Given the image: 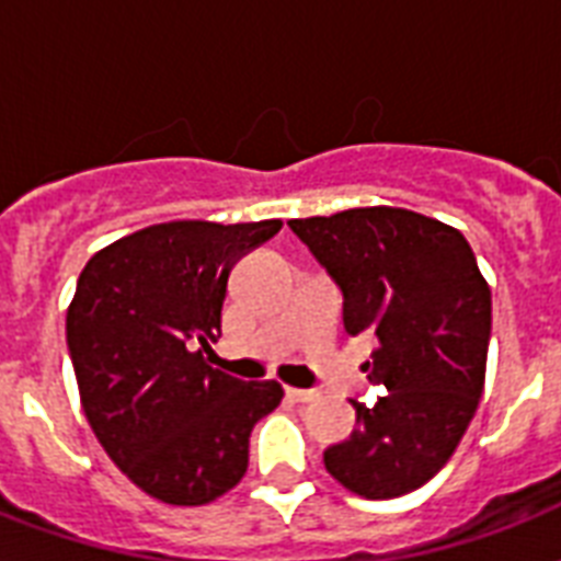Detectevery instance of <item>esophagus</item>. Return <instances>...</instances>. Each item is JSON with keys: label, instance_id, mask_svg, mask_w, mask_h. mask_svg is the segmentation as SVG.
I'll return each mask as SVG.
<instances>
[{"label": "esophagus", "instance_id": "34e87169", "mask_svg": "<svg viewBox=\"0 0 561 561\" xmlns=\"http://www.w3.org/2000/svg\"><path fill=\"white\" fill-rule=\"evenodd\" d=\"M285 392H288L290 401H311L317 396L314 390H299V387H288V390H285Z\"/></svg>", "mask_w": 561, "mask_h": 561}]
</instances>
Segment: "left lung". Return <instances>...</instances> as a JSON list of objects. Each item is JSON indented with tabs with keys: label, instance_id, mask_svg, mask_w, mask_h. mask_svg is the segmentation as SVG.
I'll return each instance as SVG.
<instances>
[{
	"label": "left lung",
	"instance_id": "left-lung-1",
	"mask_svg": "<svg viewBox=\"0 0 561 561\" xmlns=\"http://www.w3.org/2000/svg\"><path fill=\"white\" fill-rule=\"evenodd\" d=\"M288 227L343 290V325L378 341L364 364L387 387L352 401L350 439L325 471L369 501L408 495L443 469L480 404L492 290L460 229L396 206L297 218Z\"/></svg>",
	"mask_w": 561,
	"mask_h": 561
}]
</instances>
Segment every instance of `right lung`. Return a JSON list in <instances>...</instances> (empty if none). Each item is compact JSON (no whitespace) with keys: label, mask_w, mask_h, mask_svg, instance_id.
Listing matches in <instances>:
<instances>
[{"label":"right lung","mask_w":561,"mask_h":561,"mask_svg":"<svg viewBox=\"0 0 561 561\" xmlns=\"http://www.w3.org/2000/svg\"><path fill=\"white\" fill-rule=\"evenodd\" d=\"M282 220H169L113 241L81 271L66 343L83 413L110 460L151 497L201 506L236 486L250 431L282 383L209 367L229 271Z\"/></svg>","instance_id":"obj_1"}]
</instances>
